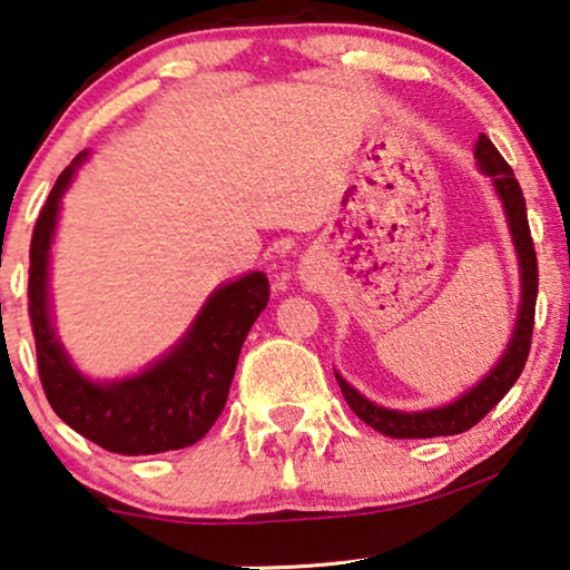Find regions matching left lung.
<instances>
[{
    "label": "left lung",
    "instance_id": "left-lung-1",
    "mask_svg": "<svg viewBox=\"0 0 570 570\" xmlns=\"http://www.w3.org/2000/svg\"><path fill=\"white\" fill-rule=\"evenodd\" d=\"M474 158H478L482 174L493 178L498 197L503 202L505 217H509L513 246H517L521 269V308L517 316V330H513V337L509 342V347H505V353L501 355V361L495 363V368L490 371L480 384H474L470 392L459 396L456 402L443 404V407L435 410L400 412L381 407V404L365 400L361 392H355L340 373H334L350 410H353L365 425L389 435V439H433V435H456L470 431V428L478 425L480 420L509 394V389L517 384L521 371H524L529 347H532L537 279L540 277H537V254L532 244V233H529L524 194H521V186L517 181V176H513L511 166L503 160V155L495 150V145L490 142L485 135H480L478 139Z\"/></svg>",
    "mask_w": 570,
    "mask_h": 570
}]
</instances>
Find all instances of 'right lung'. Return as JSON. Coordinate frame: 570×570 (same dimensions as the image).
Masks as SVG:
<instances>
[{"mask_svg":"<svg viewBox=\"0 0 570 570\" xmlns=\"http://www.w3.org/2000/svg\"><path fill=\"white\" fill-rule=\"evenodd\" d=\"M85 155L80 153L72 166L61 170L30 240L28 314L46 400L69 428L114 454L139 456L186 449L220 417L246 334L267 308L269 283L264 272H252L217 287L181 342L139 376L108 384L82 376L51 324L49 252L61 194Z\"/></svg>","mask_w":570,"mask_h":570,"instance_id":"right-lung-1","label":"right lung"}]
</instances>
